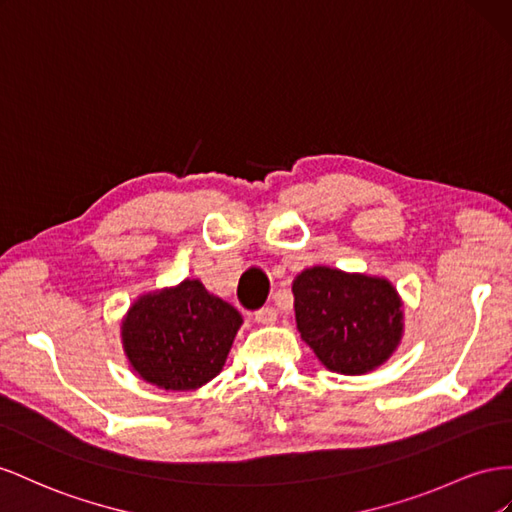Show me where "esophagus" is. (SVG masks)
Returning a JSON list of instances; mask_svg holds the SVG:
<instances>
[{
    "label": "esophagus",
    "mask_w": 512,
    "mask_h": 512,
    "mask_svg": "<svg viewBox=\"0 0 512 512\" xmlns=\"http://www.w3.org/2000/svg\"><path fill=\"white\" fill-rule=\"evenodd\" d=\"M276 315H279V313H276L274 306H264V309H259L255 313V321L261 326H272L276 321Z\"/></svg>",
    "instance_id": "34e87169"
}]
</instances>
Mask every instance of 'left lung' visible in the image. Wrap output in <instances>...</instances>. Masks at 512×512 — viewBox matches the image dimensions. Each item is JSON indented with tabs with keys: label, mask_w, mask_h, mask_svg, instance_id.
<instances>
[{
	"label": "left lung",
	"mask_w": 512,
	"mask_h": 512,
	"mask_svg": "<svg viewBox=\"0 0 512 512\" xmlns=\"http://www.w3.org/2000/svg\"><path fill=\"white\" fill-rule=\"evenodd\" d=\"M291 291L302 341L334 373H369L401 343L403 302L386 279L313 266Z\"/></svg>",
	"instance_id": "8db88e82"
}]
</instances>
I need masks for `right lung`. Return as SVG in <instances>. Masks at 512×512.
Listing matches in <instances>:
<instances>
[{"label":"right lung","instance_id":"1","mask_svg":"<svg viewBox=\"0 0 512 512\" xmlns=\"http://www.w3.org/2000/svg\"><path fill=\"white\" fill-rule=\"evenodd\" d=\"M242 315L197 279L141 296L122 321V345L143 382L195 390L223 371Z\"/></svg>","mask_w":512,"mask_h":512}]
</instances>
